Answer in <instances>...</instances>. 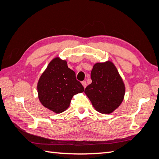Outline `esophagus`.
<instances>
[{"label":"esophagus","mask_w":159,"mask_h":159,"mask_svg":"<svg viewBox=\"0 0 159 159\" xmlns=\"http://www.w3.org/2000/svg\"><path fill=\"white\" fill-rule=\"evenodd\" d=\"M81 83H82V85H83L84 88H85V87H87V83H86V81H85V80H84V81H82Z\"/></svg>","instance_id":"1"}]
</instances>
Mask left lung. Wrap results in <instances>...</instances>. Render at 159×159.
<instances>
[{
    "instance_id": "left-lung-1",
    "label": "left lung",
    "mask_w": 159,
    "mask_h": 159,
    "mask_svg": "<svg viewBox=\"0 0 159 159\" xmlns=\"http://www.w3.org/2000/svg\"><path fill=\"white\" fill-rule=\"evenodd\" d=\"M92 83L85 93L98 112L110 114L122 102L125 85L117 67L111 61L96 63L91 72Z\"/></svg>"
}]
</instances>
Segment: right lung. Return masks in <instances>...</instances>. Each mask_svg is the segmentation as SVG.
<instances>
[{
    "label": "right lung",
    "instance_id": "1",
    "mask_svg": "<svg viewBox=\"0 0 159 159\" xmlns=\"http://www.w3.org/2000/svg\"><path fill=\"white\" fill-rule=\"evenodd\" d=\"M38 98L42 105L55 113H61L70 107L72 97L84 92L76 74L67 61L59 57L51 60L38 83Z\"/></svg>",
    "mask_w": 159,
    "mask_h": 159
}]
</instances>
